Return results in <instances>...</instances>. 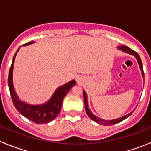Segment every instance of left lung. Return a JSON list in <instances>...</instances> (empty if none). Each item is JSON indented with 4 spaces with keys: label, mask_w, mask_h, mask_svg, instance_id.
<instances>
[{
    "label": "left lung",
    "mask_w": 151,
    "mask_h": 151,
    "mask_svg": "<svg viewBox=\"0 0 151 151\" xmlns=\"http://www.w3.org/2000/svg\"><path fill=\"white\" fill-rule=\"evenodd\" d=\"M118 49H120V50H121L122 51L125 52L129 53V54L133 55L135 56V58H136L137 60L138 63H139V67H140V69L142 71V76L144 77V71H143L142 63L141 58H140V57H139V55H138V53L137 52L134 51V50H132V49H130L129 47H128L126 46H120L119 47H118ZM83 96H84L85 109V111H86V112H87V115H88V116H89V118H91V119H92L93 121H94L95 122L99 123V124H101V125H104V126H110V125L116 124V123L121 122V121H122L124 119H126V118H127L128 117H129V115H132V113L133 112H130V113L128 114V115H125V116L122 117V118H118V119H115V120H111V121H106V120L101 119V118H98V117L95 116V115H94L93 114L92 112H91V110L89 109V108H88V99H87V95H86V93H85V91H83Z\"/></svg>",
    "instance_id": "1"
}]
</instances>
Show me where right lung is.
I'll return each instance as SVG.
<instances>
[{
  "label": "right lung",
  "mask_w": 151,
  "mask_h": 151,
  "mask_svg": "<svg viewBox=\"0 0 151 151\" xmlns=\"http://www.w3.org/2000/svg\"><path fill=\"white\" fill-rule=\"evenodd\" d=\"M33 42H30L23 45L25 46V45H30ZM19 49V47L14 55L8 77V85L12 102L14 105L15 108L17 109V111L21 115L28 118L33 122L36 123H47L50 122L58 115L59 112H60V109H61L62 101H63V98L68 93L69 90L75 85L76 81L71 80L69 83L58 88L52 98L49 100L48 102L45 103V104L35 106V105H30L25 102H22L17 96L14 89L13 83H12L14 63L15 57H16V55Z\"/></svg>",
  "instance_id": "right-lung-1"
}]
</instances>
